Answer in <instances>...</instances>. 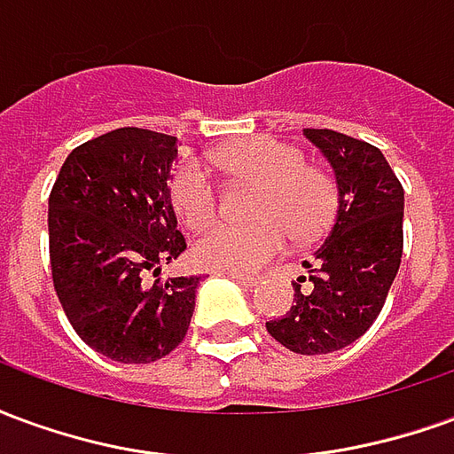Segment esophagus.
<instances>
[{
  "instance_id": "1",
  "label": "esophagus",
  "mask_w": 454,
  "mask_h": 454,
  "mask_svg": "<svg viewBox=\"0 0 454 454\" xmlns=\"http://www.w3.org/2000/svg\"><path fill=\"white\" fill-rule=\"evenodd\" d=\"M228 277L238 282L240 286H247V289H253L257 285V277H250V275H240V272H228Z\"/></svg>"
}]
</instances>
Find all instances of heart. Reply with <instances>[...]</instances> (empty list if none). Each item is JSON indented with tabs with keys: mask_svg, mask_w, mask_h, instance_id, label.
Instances as JSON below:
<instances>
[{
	"mask_svg": "<svg viewBox=\"0 0 454 454\" xmlns=\"http://www.w3.org/2000/svg\"><path fill=\"white\" fill-rule=\"evenodd\" d=\"M233 182H253L250 223L218 221L194 243V260L208 270L255 272L279 255L286 238L309 243L328 231L338 211V184L328 169L304 162V150L272 136L238 138L211 153ZM172 207L189 228L218 211V187L199 162H182L169 182Z\"/></svg>",
	"mask_w": 454,
	"mask_h": 454,
	"instance_id": "heart-1",
	"label": "heart"
}]
</instances>
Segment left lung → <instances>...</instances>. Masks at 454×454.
I'll return each instance as SVG.
<instances>
[{
    "instance_id": "obj_1",
    "label": "left lung",
    "mask_w": 454,
    "mask_h": 454,
    "mask_svg": "<svg viewBox=\"0 0 454 454\" xmlns=\"http://www.w3.org/2000/svg\"><path fill=\"white\" fill-rule=\"evenodd\" d=\"M306 138L333 165L338 214L325 243L294 282V304L267 321L286 350L325 355L360 338L380 316L403 253V187L380 148L331 129Z\"/></svg>"
}]
</instances>
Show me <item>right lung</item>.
<instances>
[{
	"label": "right lung",
	"instance_id": "right-lung-1",
	"mask_svg": "<svg viewBox=\"0 0 454 454\" xmlns=\"http://www.w3.org/2000/svg\"><path fill=\"white\" fill-rule=\"evenodd\" d=\"M175 160V136L109 130L67 155L48 197L55 294L74 333L123 364L169 355L194 314L199 277L158 279L187 250L168 187Z\"/></svg>",
	"mask_w": 454,
	"mask_h": 454
}]
</instances>
